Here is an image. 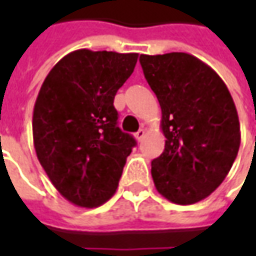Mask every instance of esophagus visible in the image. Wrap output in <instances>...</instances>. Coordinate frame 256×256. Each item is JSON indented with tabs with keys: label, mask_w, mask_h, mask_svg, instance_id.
<instances>
[{
	"label": "esophagus",
	"mask_w": 256,
	"mask_h": 256,
	"mask_svg": "<svg viewBox=\"0 0 256 256\" xmlns=\"http://www.w3.org/2000/svg\"><path fill=\"white\" fill-rule=\"evenodd\" d=\"M134 136H136V140H137V141H141V140L145 137V128H140L138 132L134 134Z\"/></svg>",
	"instance_id": "34e87169"
}]
</instances>
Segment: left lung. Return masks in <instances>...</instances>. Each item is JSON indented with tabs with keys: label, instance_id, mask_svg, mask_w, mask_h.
I'll return each instance as SVG.
<instances>
[{
	"label": "left lung",
	"instance_id": "obj_1",
	"mask_svg": "<svg viewBox=\"0 0 256 256\" xmlns=\"http://www.w3.org/2000/svg\"><path fill=\"white\" fill-rule=\"evenodd\" d=\"M145 79L159 100L164 150L152 178L172 203L194 204L225 180L240 148V123L229 90L192 54H141Z\"/></svg>",
	"mask_w": 256,
	"mask_h": 256
}]
</instances>
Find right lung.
I'll list each match as a JSON object with an SVG mask.
<instances>
[{"instance_id": "add662e5", "label": "right lung", "mask_w": 256, "mask_h": 256, "mask_svg": "<svg viewBox=\"0 0 256 256\" xmlns=\"http://www.w3.org/2000/svg\"><path fill=\"white\" fill-rule=\"evenodd\" d=\"M138 53L79 49L48 74L32 114L36 158L60 194L93 208L116 192L133 136L118 126L115 94Z\"/></svg>"}]
</instances>
